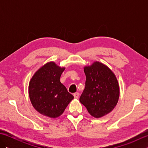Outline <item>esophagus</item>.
I'll return each instance as SVG.
<instances>
[{
	"label": "esophagus",
	"instance_id": "1",
	"mask_svg": "<svg viewBox=\"0 0 148 148\" xmlns=\"http://www.w3.org/2000/svg\"><path fill=\"white\" fill-rule=\"evenodd\" d=\"M79 93H77V92L74 93V97L75 99H78V98H79Z\"/></svg>",
	"mask_w": 148,
	"mask_h": 148
}]
</instances>
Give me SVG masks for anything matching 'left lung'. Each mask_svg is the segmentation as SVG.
<instances>
[{
    "mask_svg": "<svg viewBox=\"0 0 148 148\" xmlns=\"http://www.w3.org/2000/svg\"><path fill=\"white\" fill-rule=\"evenodd\" d=\"M85 88L79 101L90 115L99 118L108 114L115 108L119 97L116 77L108 66L95 62L85 66Z\"/></svg>",
    "mask_w": 148,
    "mask_h": 148,
    "instance_id": "8db88e82",
    "label": "left lung"
}]
</instances>
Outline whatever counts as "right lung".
I'll list each match as a JSON object with an SVG mask.
<instances>
[{
  "mask_svg": "<svg viewBox=\"0 0 148 148\" xmlns=\"http://www.w3.org/2000/svg\"><path fill=\"white\" fill-rule=\"evenodd\" d=\"M65 67L50 62L34 74L29 85V94L33 107L40 114L51 118L62 114L74 96L60 82Z\"/></svg>",
  "mask_w": 148,
  "mask_h": 148,
  "instance_id": "add662e5",
  "label": "right lung"
}]
</instances>
